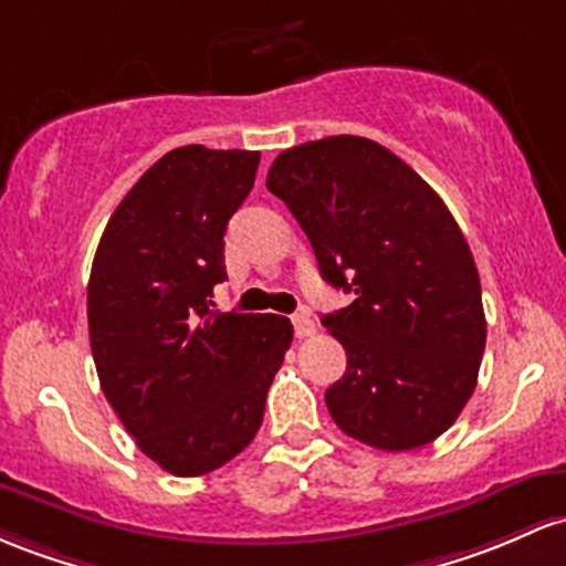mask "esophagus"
Masks as SVG:
<instances>
[{
	"label": "esophagus",
	"instance_id": "esophagus-1",
	"mask_svg": "<svg viewBox=\"0 0 566 566\" xmlns=\"http://www.w3.org/2000/svg\"><path fill=\"white\" fill-rule=\"evenodd\" d=\"M293 327H295L297 338H308V335L316 333L314 319H312V316H306V314H295L293 316Z\"/></svg>",
	"mask_w": 566,
	"mask_h": 566
}]
</instances>
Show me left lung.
Returning a JSON list of instances; mask_svg holds the SVG:
<instances>
[{"instance_id": "obj_1", "label": "left lung", "mask_w": 566, "mask_h": 566, "mask_svg": "<svg viewBox=\"0 0 566 566\" xmlns=\"http://www.w3.org/2000/svg\"><path fill=\"white\" fill-rule=\"evenodd\" d=\"M265 188L308 235L322 279L354 293L322 316L346 349L325 392L333 421L381 451L432 443L468 406L486 346L481 279L443 198L349 134L284 150Z\"/></svg>"}]
</instances>
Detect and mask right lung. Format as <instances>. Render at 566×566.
I'll return each instance as SVG.
<instances>
[{
	"mask_svg": "<svg viewBox=\"0 0 566 566\" xmlns=\"http://www.w3.org/2000/svg\"><path fill=\"white\" fill-rule=\"evenodd\" d=\"M260 153L177 147L109 217L88 282L102 392L142 454L166 473H212L252 443L293 344L276 314H220L226 228L254 185Z\"/></svg>",
	"mask_w": 566,
	"mask_h": 566,
	"instance_id": "obj_1",
	"label": "right lung"
}]
</instances>
